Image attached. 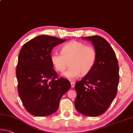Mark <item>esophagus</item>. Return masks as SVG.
Returning a JSON list of instances; mask_svg holds the SVG:
<instances>
[{
	"mask_svg": "<svg viewBox=\"0 0 133 133\" xmlns=\"http://www.w3.org/2000/svg\"><path fill=\"white\" fill-rule=\"evenodd\" d=\"M70 84H71V88H73L75 85V83L74 82H70Z\"/></svg>",
	"mask_w": 133,
	"mask_h": 133,
	"instance_id": "34e87169",
	"label": "esophagus"
}]
</instances>
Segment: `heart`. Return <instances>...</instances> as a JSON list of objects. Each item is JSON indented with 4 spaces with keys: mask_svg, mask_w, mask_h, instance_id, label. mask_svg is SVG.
<instances>
[{
    "mask_svg": "<svg viewBox=\"0 0 133 133\" xmlns=\"http://www.w3.org/2000/svg\"><path fill=\"white\" fill-rule=\"evenodd\" d=\"M97 52L93 46L85 43L71 41L63 45L62 52H53L51 62L54 69L62 73L70 63V68L63 73L65 77L70 80L77 78L80 75H87L95 65Z\"/></svg>",
    "mask_w": 133,
    "mask_h": 133,
    "instance_id": "1",
    "label": "heart"
}]
</instances>
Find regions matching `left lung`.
<instances>
[{
    "instance_id": "1",
    "label": "left lung",
    "mask_w": 133,
    "mask_h": 133,
    "mask_svg": "<svg viewBox=\"0 0 133 133\" xmlns=\"http://www.w3.org/2000/svg\"><path fill=\"white\" fill-rule=\"evenodd\" d=\"M92 42L97 52L92 71L76 82V110L82 114L96 117L106 111L114 99L119 82V66L114 51L108 41L98 35L83 37Z\"/></svg>"
}]
</instances>
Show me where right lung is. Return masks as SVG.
I'll return each instance as SVG.
<instances>
[{
	"mask_svg": "<svg viewBox=\"0 0 133 133\" xmlns=\"http://www.w3.org/2000/svg\"><path fill=\"white\" fill-rule=\"evenodd\" d=\"M66 41L43 35L29 40L21 48L16 70L18 91L31 114L44 117L54 113L61 98L70 89V82L58 78L51 62L52 48Z\"/></svg>",
	"mask_w": 133,
	"mask_h": 133,
	"instance_id": "add662e5",
	"label": "right lung"
}]
</instances>
